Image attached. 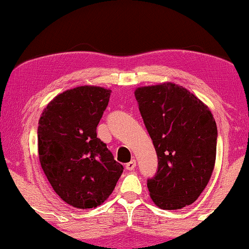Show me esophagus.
Returning <instances> with one entry per match:
<instances>
[{
	"label": "esophagus",
	"mask_w": 249,
	"mask_h": 249,
	"mask_svg": "<svg viewBox=\"0 0 249 249\" xmlns=\"http://www.w3.org/2000/svg\"><path fill=\"white\" fill-rule=\"evenodd\" d=\"M135 168H136V160L135 159H132L130 162H128L127 164H125V169L127 170H132V169H135Z\"/></svg>",
	"instance_id": "esophagus-1"
}]
</instances>
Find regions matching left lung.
Masks as SVG:
<instances>
[{"label": "left lung", "mask_w": 249, "mask_h": 249, "mask_svg": "<svg viewBox=\"0 0 249 249\" xmlns=\"http://www.w3.org/2000/svg\"><path fill=\"white\" fill-rule=\"evenodd\" d=\"M144 124L158 156V169L147 179L151 199L161 209L191 205L214 170L217 127L209 108L174 83L135 91Z\"/></svg>", "instance_id": "left-lung-1"}]
</instances>
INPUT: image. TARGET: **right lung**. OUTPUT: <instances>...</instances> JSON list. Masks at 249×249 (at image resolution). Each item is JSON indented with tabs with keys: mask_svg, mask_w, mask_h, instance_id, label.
Returning <instances> with one entry per match:
<instances>
[{
	"mask_svg": "<svg viewBox=\"0 0 249 249\" xmlns=\"http://www.w3.org/2000/svg\"><path fill=\"white\" fill-rule=\"evenodd\" d=\"M111 92L92 86L66 90L48 104L38 120L42 169L54 192L75 208L102 205L124 172L96 132Z\"/></svg>",
	"mask_w": 249,
	"mask_h": 249,
	"instance_id": "1",
	"label": "right lung"
}]
</instances>
